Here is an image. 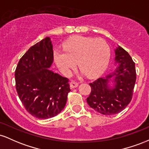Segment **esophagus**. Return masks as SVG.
Wrapping results in <instances>:
<instances>
[{
    "label": "esophagus",
    "instance_id": "34e87169",
    "mask_svg": "<svg viewBox=\"0 0 149 149\" xmlns=\"http://www.w3.org/2000/svg\"><path fill=\"white\" fill-rule=\"evenodd\" d=\"M78 83H77V82L74 81V80H71V82H70V87H71V88H76L78 87Z\"/></svg>",
    "mask_w": 149,
    "mask_h": 149
}]
</instances>
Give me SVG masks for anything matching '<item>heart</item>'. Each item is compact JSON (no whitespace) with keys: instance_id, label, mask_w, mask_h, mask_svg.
Returning <instances> with one entry per match:
<instances>
[{"instance_id":"1","label":"heart","mask_w":149,"mask_h":149,"mask_svg":"<svg viewBox=\"0 0 149 149\" xmlns=\"http://www.w3.org/2000/svg\"><path fill=\"white\" fill-rule=\"evenodd\" d=\"M64 51H55L56 64L65 75L76 69L77 63L89 78H95L104 73L111 56L109 45L102 38L74 36L62 45Z\"/></svg>"}]
</instances>
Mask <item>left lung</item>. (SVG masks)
<instances>
[{"label":"left lung","mask_w":149,"mask_h":149,"mask_svg":"<svg viewBox=\"0 0 149 149\" xmlns=\"http://www.w3.org/2000/svg\"><path fill=\"white\" fill-rule=\"evenodd\" d=\"M115 60L118 63L115 72L90 83L91 92L87 98L90 107L104 115H113L122 111L131 102L133 95L136 69L135 64L127 51L121 47L115 49ZM115 76V86H107L108 78Z\"/></svg>","instance_id":"8db88e82"}]
</instances>
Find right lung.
I'll use <instances>...</instances> for the list:
<instances>
[{"label": "right lung", "instance_id": "right-lung-1", "mask_svg": "<svg viewBox=\"0 0 149 149\" xmlns=\"http://www.w3.org/2000/svg\"><path fill=\"white\" fill-rule=\"evenodd\" d=\"M52 62V45L47 37L28 49L15 70L18 96L26 110L39 119L59 114L71 91L69 80L48 69Z\"/></svg>", "mask_w": 149, "mask_h": 149}]
</instances>
